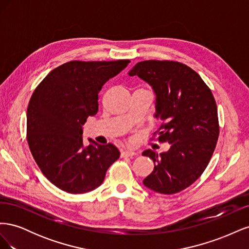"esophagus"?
<instances>
[{
  "mask_svg": "<svg viewBox=\"0 0 249 249\" xmlns=\"http://www.w3.org/2000/svg\"><path fill=\"white\" fill-rule=\"evenodd\" d=\"M137 153L133 152V150H123L122 152V157L124 158V157H133V156H136Z\"/></svg>",
  "mask_w": 249,
  "mask_h": 249,
  "instance_id": "1",
  "label": "esophagus"
}]
</instances>
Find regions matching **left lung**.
Instances as JSON below:
<instances>
[{"label": "left lung", "instance_id": "left-lung-1", "mask_svg": "<svg viewBox=\"0 0 249 249\" xmlns=\"http://www.w3.org/2000/svg\"><path fill=\"white\" fill-rule=\"evenodd\" d=\"M129 76H138L153 87L155 116L163 120L155 135L170 144L160 155L152 149L142 153L155 164L143 184L158 193H178L202 175L213 156L219 136L213 93L196 71L177 61H141Z\"/></svg>", "mask_w": 249, "mask_h": 249}]
</instances>
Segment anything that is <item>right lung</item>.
I'll use <instances>...</instances> for the list:
<instances>
[{
    "label": "right lung",
    "instance_id": "add662e5",
    "mask_svg": "<svg viewBox=\"0 0 249 249\" xmlns=\"http://www.w3.org/2000/svg\"><path fill=\"white\" fill-rule=\"evenodd\" d=\"M130 60L71 61L53 70L36 87L27 110V140L35 162L52 184L65 192L99 187L120 156L112 143L85 146L82 125L99 110L103 85Z\"/></svg>",
    "mask_w": 249,
    "mask_h": 249
}]
</instances>
